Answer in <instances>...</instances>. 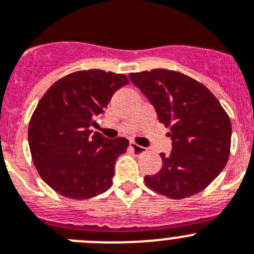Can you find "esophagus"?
Wrapping results in <instances>:
<instances>
[{
	"label": "esophagus",
	"instance_id": "esophagus-1",
	"mask_svg": "<svg viewBox=\"0 0 254 254\" xmlns=\"http://www.w3.org/2000/svg\"><path fill=\"white\" fill-rule=\"evenodd\" d=\"M130 149H131L132 152L135 153L136 155H139V154H143V153H145V152H147V148L141 147V145H139V144L134 143V141H131V143H130Z\"/></svg>",
	"mask_w": 254,
	"mask_h": 254
}]
</instances>
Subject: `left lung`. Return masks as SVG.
Here are the masks:
<instances>
[{"label":"left lung","mask_w":254,"mask_h":254,"mask_svg":"<svg viewBox=\"0 0 254 254\" xmlns=\"http://www.w3.org/2000/svg\"><path fill=\"white\" fill-rule=\"evenodd\" d=\"M129 78L155 107L159 123L170 127V155L161 154V171L144 181L159 195L180 200L206 189L227 164L232 124L211 91L176 70L130 73Z\"/></svg>","instance_id":"8db88e82"}]
</instances>
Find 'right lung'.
I'll return each instance as SVG.
<instances>
[{
	"instance_id": "right-lung-1",
	"label": "right lung",
	"mask_w": 254,
	"mask_h": 254,
	"mask_svg": "<svg viewBox=\"0 0 254 254\" xmlns=\"http://www.w3.org/2000/svg\"><path fill=\"white\" fill-rule=\"evenodd\" d=\"M125 74L87 69L62 77L44 93L29 123V147L43 181L64 197L91 198L113 185L115 162L129 140L106 139L90 127Z\"/></svg>"
}]
</instances>
